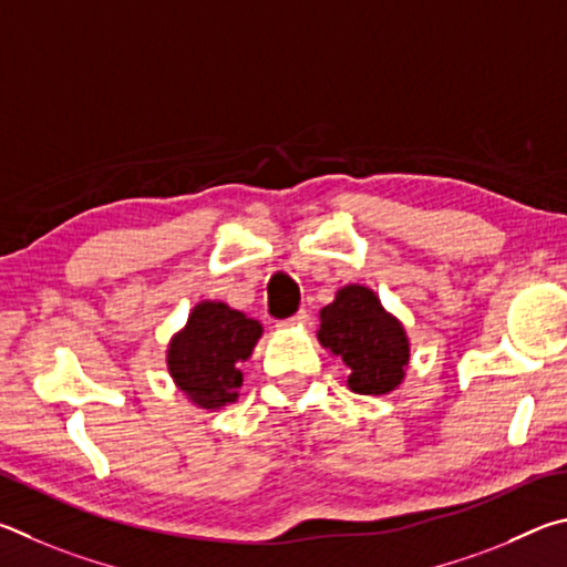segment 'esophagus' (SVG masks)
I'll use <instances>...</instances> for the list:
<instances>
[{
	"label": "esophagus",
	"mask_w": 567,
	"mask_h": 567,
	"mask_svg": "<svg viewBox=\"0 0 567 567\" xmlns=\"http://www.w3.org/2000/svg\"><path fill=\"white\" fill-rule=\"evenodd\" d=\"M309 323V311H299L296 316H291V319H286V321H281L278 326H281V329H293V326H306Z\"/></svg>",
	"instance_id": "esophagus-1"
}]
</instances>
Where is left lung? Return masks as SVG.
I'll return each instance as SVG.
<instances>
[{
    "label": "left lung",
    "mask_w": 567,
    "mask_h": 567,
    "mask_svg": "<svg viewBox=\"0 0 567 567\" xmlns=\"http://www.w3.org/2000/svg\"><path fill=\"white\" fill-rule=\"evenodd\" d=\"M319 319V341L346 363V383L353 393L383 395L399 389L411 361L409 336L369 286H343Z\"/></svg>",
    "instance_id": "1"
}]
</instances>
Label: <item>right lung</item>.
I'll return each mask as SVG.
<instances>
[{
  "label": "right lung",
  "mask_w": 567,
  "mask_h": 567,
  "mask_svg": "<svg viewBox=\"0 0 567 567\" xmlns=\"http://www.w3.org/2000/svg\"><path fill=\"white\" fill-rule=\"evenodd\" d=\"M261 323L221 301L196 303L166 351L168 373L198 409L214 411L238 399L241 365L261 339Z\"/></svg>",
  "instance_id": "obj_1"
}]
</instances>
